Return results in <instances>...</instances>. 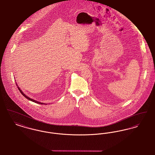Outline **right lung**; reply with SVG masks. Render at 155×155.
<instances>
[{
	"mask_svg": "<svg viewBox=\"0 0 155 155\" xmlns=\"http://www.w3.org/2000/svg\"><path fill=\"white\" fill-rule=\"evenodd\" d=\"M16 85H17V84H16ZM17 88L18 89H19V91H20V92H21V94H22L23 96H24L25 97H26L27 99H28V100H30L31 101H32V102H35V103H38V104H47L46 103L45 104V103H41V102H38V101H35V100H34V99H31V98H30L29 97H28V96H27L26 95H25L24 93H23V92H22V91L21 90V89L20 88L18 87H17Z\"/></svg>",
	"mask_w": 155,
	"mask_h": 155,
	"instance_id": "right-lung-1",
	"label": "right lung"
}]
</instances>
